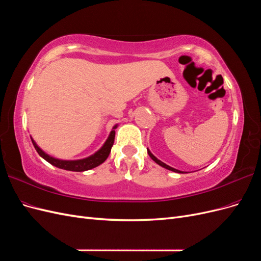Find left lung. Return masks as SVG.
Returning a JSON list of instances; mask_svg holds the SVG:
<instances>
[{
    "mask_svg": "<svg viewBox=\"0 0 261 261\" xmlns=\"http://www.w3.org/2000/svg\"><path fill=\"white\" fill-rule=\"evenodd\" d=\"M148 154H149V156L150 158H151V159L155 162V163H158V164H159V165H161V167H163V168H165V169H168V170H170V171H173V172H177V173H183V172H181V171H178V170H176V169H173V168H171V167H169V165H167V164H165V163H163L162 161H160V160H158L156 159V158L151 153V152H150L149 151V150H148Z\"/></svg>",
    "mask_w": 261,
    "mask_h": 261,
    "instance_id": "8db88e82",
    "label": "left lung"
}]
</instances>
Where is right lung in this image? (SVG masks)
<instances>
[{
  "label": "right lung",
  "instance_id": "1",
  "mask_svg": "<svg viewBox=\"0 0 261 261\" xmlns=\"http://www.w3.org/2000/svg\"><path fill=\"white\" fill-rule=\"evenodd\" d=\"M113 128H116V125L114 126ZM114 137H115V130H112L111 134H110L109 138L107 139L106 144L102 146V148L97 151L94 154L86 158V159H82V160H75V161H66V160H59L55 159V158L50 156L49 154H46L44 151L39 148L37 146V144L34 141V139H31L33 144L35 146V149L37 150V152L39 153V155H41L45 161H48L49 163H51L52 165L60 169H64L67 171H74V172H83V171H87L98 167L101 163H103L107 158L109 156L110 152H111V148L114 144Z\"/></svg>",
  "mask_w": 261,
  "mask_h": 261
}]
</instances>
